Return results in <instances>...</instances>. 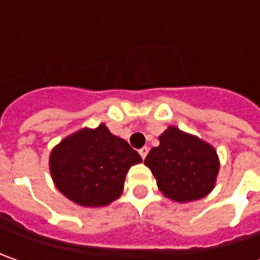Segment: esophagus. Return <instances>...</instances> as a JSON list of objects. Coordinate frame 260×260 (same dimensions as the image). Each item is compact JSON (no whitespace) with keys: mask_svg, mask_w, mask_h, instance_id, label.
Wrapping results in <instances>:
<instances>
[{"mask_svg":"<svg viewBox=\"0 0 260 260\" xmlns=\"http://www.w3.org/2000/svg\"><path fill=\"white\" fill-rule=\"evenodd\" d=\"M147 152H149V149H147V147H142V149L139 150V153H140V156H142V159H145L146 155H147Z\"/></svg>","mask_w":260,"mask_h":260,"instance_id":"esophagus-1","label":"esophagus"}]
</instances>
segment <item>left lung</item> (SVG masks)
Segmentation results:
<instances>
[{
  "label": "left lung",
  "instance_id": "1",
  "mask_svg": "<svg viewBox=\"0 0 260 260\" xmlns=\"http://www.w3.org/2000/svg\"><path fill=\"white\" fill-rule=\"evenodd\" d=\"M145 165L155 175L164 195L178 203L210 194L220 169L213 146L174 125L159 136V146L146 156Z\"/></svg>",
  "mask_w": 260,
  "mask_h": 260
}]
</instances>
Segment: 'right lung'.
<instances>
[{
	"label": "right lung",
	"instance_id": "1",
	"mask_svg": "<svg viewBox=\"0 0 260 260\" xmlns=\"http://www.w3.org/2000/svg\"><path fill=\"white\" fill-rule=\"evenodd\" d=\"M142 157L128 143L111 135L105 124L68 136L50 153L56 188L82 207H103L117 200L130 166Z\"/></svg>",
	"mask_w": 260,
	"mask_h": 260
}]
</instances>
